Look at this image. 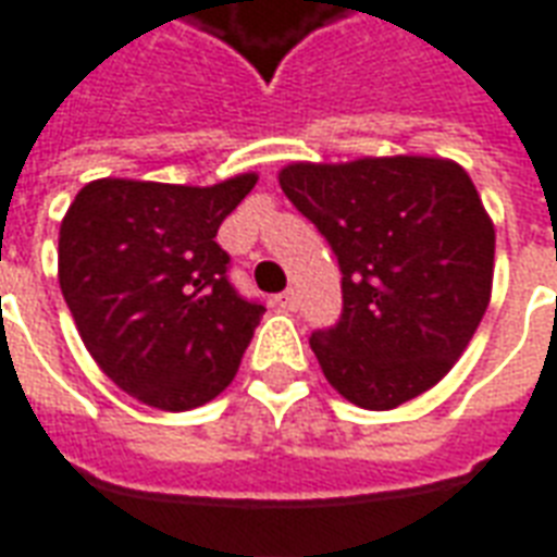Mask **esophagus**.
Returning a JSON list of instances; mask_svg holds the SVG:
<instances>
[{
  "mask_svg": "<svg viewBox=\"0 0 557 557\" xmlns=\"http://www.w3.org/2000/svg\"><path fill=\"white\" fill-rule=\"evenodd\" d=\"M277 307H280V310H295V307H298V295H295V289L280 292Z\"/></svg>",
  "mask_w": 557,
  "mask_h": 557,
  "instance_id": "1",
  "label": "esophagus"
}]
</instances>
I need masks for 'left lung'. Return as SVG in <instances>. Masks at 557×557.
Wrapping results in <instances>:
<instances>
[{"instance_id": "8db88e82", "label": "left lung", "mask_w": 557, "mask_h": 557, "mask_svg": "<svg viewBox=\"0 0 557 557\" xmlns=\"http://www.w3.org/2000/svg\"><path fill=\"white\" fill-rule=\"evenodd\" d=\"M280 187L343 271L339 322L310 337L327 382L370 411L438 385L492 295L495 226L468 172L420 154L289 163Z\"/></svg>"}]
</instances>
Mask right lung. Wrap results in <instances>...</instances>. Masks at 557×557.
I'll list each match as a JSON object with an SVG mask.
<instances>
[{
	"mask_svg": "<svg viewBox=\"0 0 557 557\" xmlns=\"http://www.w3.org/2000/svg\"><path fill=\"white\" fill-rule=\"evenodd\" d=\"M256 172L211 187L98 178L59 230V286L89 355L160 411L206 406L238 373L265 307L226 277L218 230Z\"/></svg>",
	"mask_w": 557,
	"mask_h": 557,
	"instance_id": "add662e5",
	"label": "right lung"
}]
</instances>
